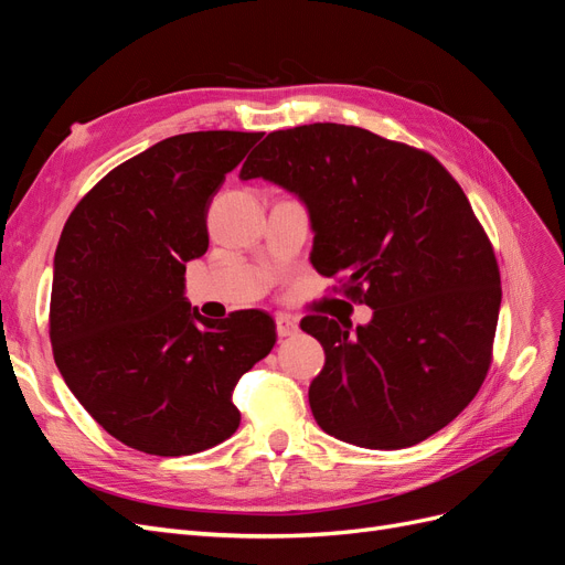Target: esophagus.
<instances>
[{"label": "esophagus", "instance_id": "34e87169", "mask_svg": "<svg viewBox=\"0 0 565 565\" xmlns=\"http://www.w3.org/2000/svg\"><path fill=\"white\" fill-rule=\"evenodd\" d=\"M276 332H278V337H292V334L299 332V322L295 318H289V316H278L276 318Z\"/></svg>", "mask_w": 565, "mask_h": 565}]
</instances>
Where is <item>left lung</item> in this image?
Listing matches in <instances>:
<instances>
[{"label": "left lung", "instance_id": "8db88e82", "mask_svg": "<svg viewBox=\"0 0 565 565\" xmlns=\"http://www.w3.org/2000/svg\"><path fill=\"white\" fill-rule=\"evenodd\" d=\"M241 179H264L309 212L311 264L347 276L367 324L309 316L324 365L309 386L322 431L370 450L417 446L481 388L500 316V270L459 183L429 152L361 127L268 134Z\"/></svg>", "mask_w": 565, "mask_h": 565}]
</instances>
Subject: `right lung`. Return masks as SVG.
Listing matches in <instances>:
<instances>
[{
    "mask_svg": "<svg viewBox=\"0 0 565 565\" xmlns=\"http://www.w3.org/2000/svg\"><path fill=\"white\" fill-rule=\"evenodd\" d=\"M262 134L169 136L100 179L54 256L51 347L84 409L125 446L160 457L231 438L237 380L276 344L262 311L207 320L185 264L210 247L207 210Z\"/></svg>",
    "mask_w": 565,
    "mask_h": 565,
    "instance_id": "1",
    "label": "right lung"
}]
</instances>
